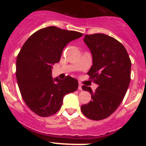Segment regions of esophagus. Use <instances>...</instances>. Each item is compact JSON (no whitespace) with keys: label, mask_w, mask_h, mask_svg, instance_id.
<instances>
[{"label":"esophagus","mask_w":146,"mask_h":146,"mask_svg":"<svg viewBox=\"0 0 146 146\" xmlns=\"http://www.w3.org/2000/svg\"><path fill=\"white\" fill-rule=\"evenodd\" d=\"M78 89H79L80 91H82V84H81V83H79V86H78Z\"/></svg>","instance_id":"obj_1"}]
</instances>
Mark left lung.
Segmentation results:
<instances>
[{
  "instance_id": "left-lung-1",
  "label": "left lung",
  "mask_w": 146,
  "mask_h": 146,
  "mask_svg": "<svg viewBox=\"0 0 146 146\" xmlns=\"http://www.w3.org/2000/svg\"><path fill=\"white\" fill-rule=\"evenodd\" d=\"M85 43L91 50L93 65L88 72L91 80L98 85L91 102L81 106L85 116L94 121L109 117L123 101L131 80V60L123 45L113 37L103 33L85 35Z\"/></svg>"
}]
</instances>
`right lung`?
I'll list each match as a JSON object with an SVG mask.
<instances>
[{
    "label": "right lung",
    "instance_id": "right-lung-1",
    "mask_svg": "<svg viewBox=\"0 0 146 146\" xmlns=\"http://www.w3.org/2000/svg\"><path fill=\"white\" fill-rule=\"evenodd\" d=\"M82 35L55 26L42 28L27 39L18 53L16 77L20 94L27 106L39 116L55 114L64 96L78 88V81L70 76L52 79L51 69L59 62L66 45Z\"/></svg>",
    "mask_w": 146,
    "mask_h": 146
}]
</instances>
